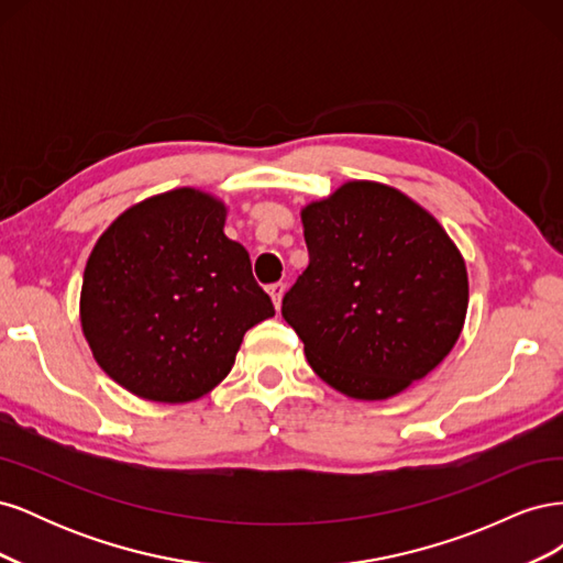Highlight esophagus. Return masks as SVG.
Returning a JSON list of instances; mask_svg holds the SVG:
<instances>
[{"instance_id": "34e87169", "label": "esophagus", "mask_w": 563, "mask_h": 563, "mask_svg": "<svg viewBox=\"0 0 563 563\" xmlns=\"http://www.w3.org/2000/svg\"><path fill=\"white\" fill-rule=\"evenodd\" d=\"M267 294H269L272 302H275V310L279 312L282 310V298H284V284H272L267 288Z\"/></svg>"}]
</instances>
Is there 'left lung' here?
<instances>
[{"mask_svg":"<svg viewBox=\"0 0 563 563\" xmlns=\"http://www.w3.org/2000/svg\"><path fill=\"white\" fill-rule=\"evenodd\" d=\"M310 265L282 314L317 376L383 401L432 373L465 327V258L439 220L401 190L347 180L300 209Z\"/></svg>","mask_w":563,"mask_h":563,"instance_id":"8db88e82","label":"left lung"}]
</instances>
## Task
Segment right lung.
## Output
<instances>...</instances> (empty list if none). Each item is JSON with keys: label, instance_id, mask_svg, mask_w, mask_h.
I'll return each mask as SVG.
<instances>
[{"label": "right lung", "instance_id": "add662e5", "mask_svg": "<svg viewBox=\"0 0 563 563\" xmlns=\"http://www.w3.org/2000/svg\"><path fill=\"white\" fill-rule=\"evenodd\" d=\"M228 203L197 187L119 213L84 267L79 321L96 364L131 395L187 404L228 378L244 333L275 317Z\"/></svg>", "mask_w": 563, "mask_h": 563}]
</instances>
